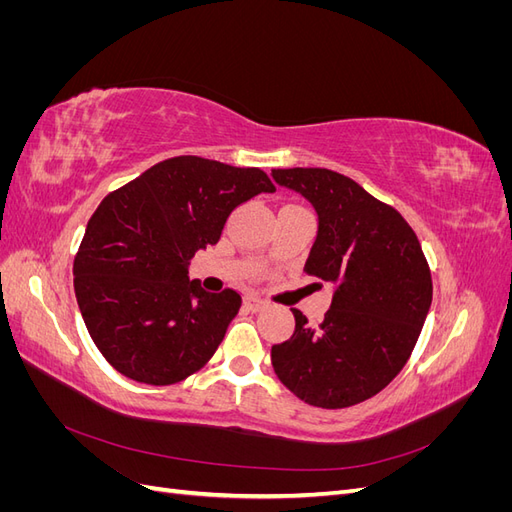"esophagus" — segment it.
I'll return each instance as SVG.
<instances>
[{"label": "esophagus", "mask_w": 512, "mask_h": 512, "mask_svg": "<svg viewBox=\"0 0 512 512\" xmlns=\"http://www.w3.org/2000/svg\"><path fill=\"white\" fill-rule=\"evenodd\" d=\"M243 303H245V307L250 309V312H262V309L267 307V303L262 301L258 294H254V292H247L245 294V299H243Z\"/></svg>", "instance_id": "obj_1"}]
</instances>
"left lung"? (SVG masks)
<instances>
[{
	"label": "left lung",
	"instance_id": "1",
	"mask_svg": "<svg viewBox=\"0 0 512 512\" xmlns=\"http://www.w3.org/2000/svg\"><path fill=\"white\" fill-rule=\"evenodd\" d=\"M273 179L316 209L305 273L335 286L316 329L292 309L297 324L271 348L273 369L309 406L361 404L404 369L429 314L433 286L421 243L397 209L335 170L277 168Z\"/></svg>",
	"mask_w": 512,
	"mask_h": 512
}]
</instances>
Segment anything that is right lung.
<instances>
[{"instance_id": "obj_1", "label": "right lung", "mask_w": 512, "mask_h": 512, "mask_svg": "<svg viewBox=\"0 0 512 512\" xmlns=\"http://www.w3.org/2000/svg\"><path fill=\"white\" fill-rule=\"evenodd\" d=\"M260 192H275L265 170L179 156L102 200L74 258V292L91 339L119 374L166 386L205 367L241 294L207 292L188 265Z\"/></svg>"}]
</instances>
